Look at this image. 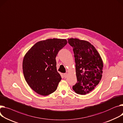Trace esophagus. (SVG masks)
<instances>
[{
  "instance_id": "34e87169",
  "label": "esophagus",
  "mask_w": 123,
  "mask_h": 123,
  "mask_svg": "<svg viewBox=\"0 0 123 123\" xmlns=\"http://www.w3.org/2000/svg\"><path fill=\"white\" fill-rule=\"evenodd\" d=\"M64 76L65 78H66L68 76V74L67 73H65V74H64Z\"/></svg>"
}]
</instances>
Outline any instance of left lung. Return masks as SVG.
Segmentation results:
<instances>
[{"mask_svg":"<svg viewBox=\"0 0 123 123\" xmlns=\"http://www.w3.org/2000/svg\"><path fill=\"white\" fill-rule=\"evenodd\" d=\"M73 47L76 63L77 83L73 86L76 93L85 95L91 92L102 78L103 62L95 47L89 42L77 38L68 39Z\"/></svg>","mask_w":123,"mask_h":123,"instance_id":"left-lung-1","label":"left lung"}]
</instances>
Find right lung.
I'll return each mask as SVG.
<instances>
[{"label": "right lung", "mask_w": 123, "mask_h": 123, "mask_svg": "<svg viewBox=\"0 0 123 123\" xmlns=\"http://www.w3.org/2000/svg\"><path fill=\"white\" fill-rule=\"evenodd\" d=\"M67 43L65 39L40 41L25 56L24 76L29 86L37 93L45 96L56 90L61 77L57 71L56 57Z\"/></svg>", "instance_id": "obj_1"}]
</instances>
